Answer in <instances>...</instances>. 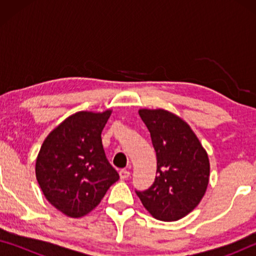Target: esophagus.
<instances>
[{"instance_id":"1","label":"esophagus","mask_w":256,"mask_h":256,"mask_svg":"<svg viewBox=\"0 0 256 256\" xmlns=\"http://www.w3.org/2000/svg\"><path fill=\"white\" fill-rule=\"evenodd\" d=\"M118 174H120L121 180H127V178L130 176V172H129L128 170H121L120 172H118Z\"/></svg>"}]
</instances>
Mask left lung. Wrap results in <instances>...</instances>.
<instances>
[{
  "instance_id": "left-lung-1",
  "label": "left lung",
  "mask_w": 256,
  "mask_h": 256,
  "mask_svg": "<svg viewBox=\"0 0 256 256\" xmlns=\"http://www.w3.org/2000/svg\"><path fill=\"white\" fill-rule=\"evenodd\" d=\"M157 157V176L136 194L154 218L176 222L197 208L210 180L208 155L190 126L166 110L142 108Z\"/></svg>"
}]
</instances>
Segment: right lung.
<instances>
[{
  "label": "right lung",
  "mask_w": 256,
  "mask_h": 256,
  "mask_svg": "<svg viewBox=\"0 0 256 256\" xmlns=\"http://www.w3.org/2000/svg\"><path fill=\"white\" fill-rule=\"evenodd\" d=\"M112 114L76 112L44 140L36 160V178L58 211L80 218L96 208L118 174L104 155L101 132Z\"/></svg>",
  "instance_id": "add662e5"
}]
</instances>
